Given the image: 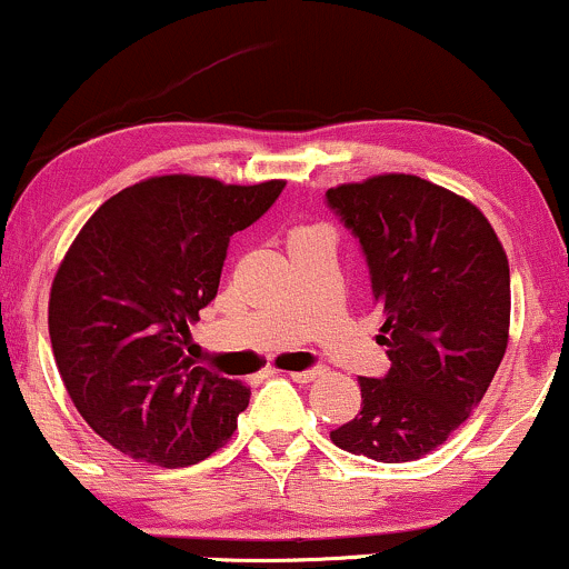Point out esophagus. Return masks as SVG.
<instances>
[{"instance_id":"esophagus-1","label":"esophagus","mask_w":569,"mask_h":569,"mask_svg":"<svg viewBox=\"0 0 569 569\" xmlns=\"http://www.w3.org/2000/svg\"><path fill=\"white\" fill-rule=\"evenodd\" d=\"M322 371L320 369H307V371H292L290 375V380H296V382H315L317 377H320Z\"/></svg>"}]
</instances>
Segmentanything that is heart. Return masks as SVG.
Listing matches in <instances>:
<instances>
[{"label":"heart","mask_w":569,"mask_h":569,"mask_svg":"<svg viewBox=\"0 0 569 569\" xmlns=\"http://www.w3.org/2000/svg\"><path fill=\"white\" fill-rule=\"evenodd\" d=\"M317 230H320V228H301V230H296V233H292V236H303V233H317Z\"/></svg>","instance_id":"heart-1"}]
</instances>
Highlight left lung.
I'll use <instances>...</instances> for the list:
<instances>
[{"mask_svg":"<svg viewBox=\"0 0 569 569\" xmlns=\"http://www.w3.org/2000/svg\"><path fill=\"white\" fill-rule=\"evenodd\" d=\"M326 198L363 249L390 358L382 380L360 377V412L331 439L375 461H415L469 418L502 363L507 254L478 206L420 176H375Z\"/></svg>","mask_w":569,"mask_h":569,"instance_id":"1","label":"left lung"}]
</instances>
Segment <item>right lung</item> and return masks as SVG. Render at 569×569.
Listing matches in <instances>:
<instances>
[{
    "label": "right lung",
    "instance_id": "right-lung-1",
    "mask_svg": "<svg viewBox=\"0 0 569 569\" xmlns=\"http://www.w3.org/2000/svg\"><path fill=\"white\" fill-rule=\"evenodd\" d=\"M206 176H154L100 206L67 249L48 333L67 393L136 461L189 467L222 448L249 388L194 366L189 326L217 298L230 236L282 194Z\"/></svg>",
    "mask_w": 569,
    "mask_h": 569
}]
</instances>
